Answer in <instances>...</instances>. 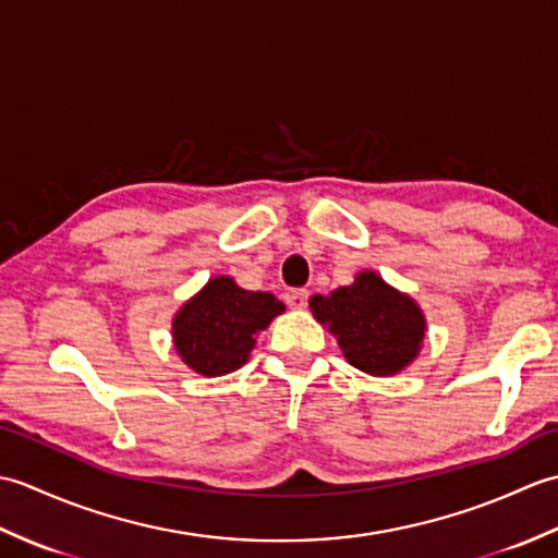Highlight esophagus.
I'll use <instances>...</instances> for the list:
<instances>
[{
    "label": "esophagus",
    "mask_w": 558,
    "mask_h": 558,
    "mask_svg": "<svg viewBox=\"0 0 558 558\" xmlns=\"http://www.w3.org/2000/svg\"><path fill=\"white\" fill-rule=\"evenodd\" d=\"M306 300H310V290H288L286 292V302L292 306V310H302L306 306Z\"/></svg>",
    "instance_id": "obj_1"
}]
</instances>
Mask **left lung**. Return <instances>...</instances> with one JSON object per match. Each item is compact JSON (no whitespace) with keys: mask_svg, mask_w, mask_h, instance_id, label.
<instances>
[{"mask_svg":"<svg viewBox=\"0 0 558 558\" xmlns=\"http://www.w3.org/2000/svg\"><path fill=\"white\" fill-rule=\"evenodd\" d=\"M314 318L338 338L345 360L364 374L393 376L414 362L426 318L410 294H402L374 270L357 272L352 286L310 300Z\"/></svg>","mask_w":558,"mask_h":558,"instance_id":"1","label":"left lung"}]
</instances>
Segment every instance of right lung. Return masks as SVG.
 <instances>
[{"instance_id":"add662e5","label":"right lung","mask_w":558,"mask_h":558,"mask_svg":"<svg viewBox=\"0 0 558 558\" xmlns=\"http://www.w3.org/2000/svg\"><path fill=\"white\" fill-rule=\"evenodd\" d=\"M282 312L286 304L270 292L244 290L230 276H216L174 314V350L201 376L236 372L256 336Z\"/></svg>"}]
</instances>
